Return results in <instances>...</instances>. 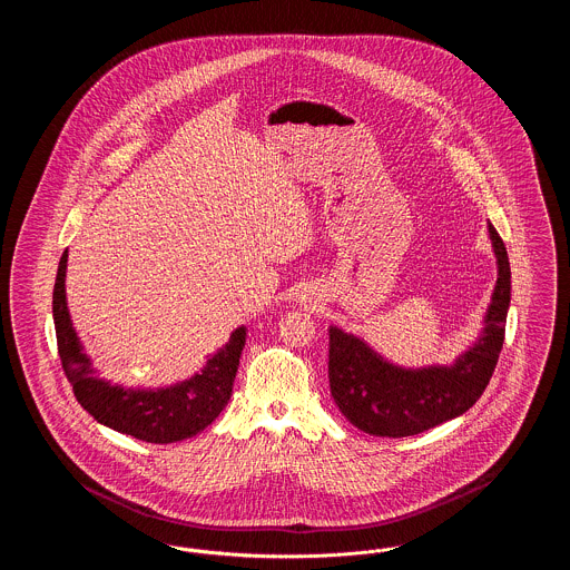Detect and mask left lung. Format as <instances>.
<instances>
[{
  "mask_svg": "<svg viewBox=\"0 0 570 570\" xmlns=\"http://www.w3.org/2000/svg\"><path fill=\"white\" fill-rule=\"evenodd\" d=\"M498 279L485 328L453 365L406 370L384 361L363 340L328 328V384L342 414L361 432L406 438L451 421L476 404L495 370L504 344L511 303V265L498 230L489 224Z\"/></svg>",
  "mask_w": 570,
  "mask_h": 570,
  "instance_id": "obj_1",
  "label": "left lung"
}]
</instances>
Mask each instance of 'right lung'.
Instances as JSON below:
<instances>
[{"label": "right lung", "instance_id": "right-lung-1", "mask_svg": "<svg viewBox=\"0 0 570 570\" xmlns=\"http://www.w3.org/2000/svg\"><path fill=\"white\" fill-rule=\"evenodd\" d=\"M66 265L68 249L61 254L55 277V335L63 374L70 380L79 404L98 423L151 444L179 442L212 425L233 395V382L245 346V326L235 328L226 346H222L190 380L147 391L110 384L96 376L70 321L66 303Z\"/></svg>", "mask_w": 570, "mask_h": 570}]
</instances>
